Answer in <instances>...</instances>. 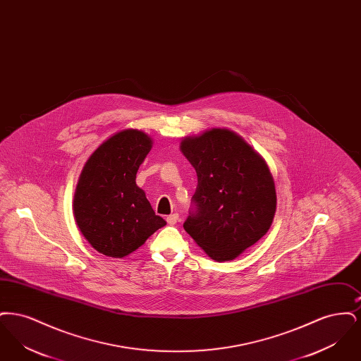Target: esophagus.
I'll use <instances>...</instances> for the list:
<instances>
[{"mask_svg": "<svg viewBox=\"0 0 361 361\" xmlns=\"http://www.w3.org/2000/svg\"><path fill=\"white\" fill-rule=\"evenodd\" d=\"M178 221V214H171L169 216H166V222L169 224H176Z\"/></svg>", "mask_w": 361, "mask_h": 361, "instance_id": "1", "label": "esophagus"}]
</instances>
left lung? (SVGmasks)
Returning a JSON list of instances; mask_svg holds the SVG:
<instances>
[{"mask_svg": "<svg viewBox=\"0 0 361 361\" xmlns=\"http://www.w3.org/2000/svg\"><path fill=\"white\" fill-rule=\"evenodd\" d=\"M180 149L197 174L185 231L215 261L238 257L274 222L275 181L267 162L227 128L184 137Z\"/></svg>", "mask_w": 361, "mask_h": 361, "instance_id": "obj_1", "label": "left lung"}]
</instances>
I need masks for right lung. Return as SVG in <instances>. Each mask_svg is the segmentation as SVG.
Wrapping results in <instances>:
<instances>
[{
  "instance_id": "right-lung-1",
  "label": "right lung",
  "mask_w": 361,
  "mask_h": 361,
  "mask_svg": "<svg viewBox=\"0 0 361 361\" xmlns=\"http://www.w3.org/2000/svg\"><path fill=\"white\" fill-rule=\"evenodd\" d=\"M152 146L147 134L123 130L104 140L80 174L74 218L85 240L104 256H128L166 224L135 183Z\"/></svg>"
}]
</instances>
